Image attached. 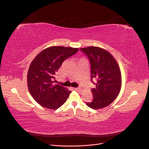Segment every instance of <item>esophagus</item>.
I'll return each mask as SVG.
<instances>
[{"label":"esophagus","mask_w":149,"mask_h":149,"mask_svg":"<svg viewBox=\"0 0 149 149\" xmlns=\"http://www.w3.org/2000/svg\"><path fill=\"white\" fill-rule=\"evenodd\" d=\"M75 89L76 90V91H82V89H81V88L80 87H78V88H75Z\"/></svg>","instance_id":"34e87169"}]
</instances>
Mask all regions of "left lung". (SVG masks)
<instances>
[{
    "instance_id": "obj_1",
    "label": "left lung",
    "mask_w": 149,
    "mask_h": 149,
    "mask_svg": "<svg viewBox=\"0 0 149 149\" xmlns=\"http://www.w3.org/2000/svg\"><path fill=\"white\" fill-rule=\"evenodd\" d=\"M79 49L89 60L91 81L96 84L95 88L91 89L93 101L86 105L94 109L109 106L118 96L121 88V73L118 63L111 54L102 48L89 47Z\"/></svg>"
}]
</instances>
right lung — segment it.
<instances>
[{
    "label": "right lung",
    "instance_id": "obj_1",
    "mask_svg": "<svg viewBox=\"0 0 149 149\" xmlns=\"http://www.w3.org/2000/svg\"><path fill=\"white\" fill-rule=\"evenodd\" d=\"M78 51V48L51 47L38 54L31 63L27 74L28 88L39 104L56 109L66 102L71 91L55 84L54 80L63 62Z\"/></svg>",
    "mask_w": 149,
    "mask_h": 149
}]
</instances>
